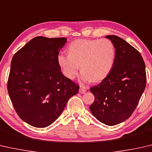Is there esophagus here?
Instances as JSON below:
<instances>
[{"instance_id": "obj_1", "label": "esophagus", "mask_w": 152, "mask_h": 152, "mask_svg": "<svg viewBox=\"0 0 152 152\" xmlns=\"http://www.w3.org/2000/svg\"><path fill=\"white\" fill-rule=\"evenodd\" d=\"M87 89H88V88H86V87H83L81 86L80 88H79V93L81 94H85L86 92Z\"/></svg>"}]
</instances>
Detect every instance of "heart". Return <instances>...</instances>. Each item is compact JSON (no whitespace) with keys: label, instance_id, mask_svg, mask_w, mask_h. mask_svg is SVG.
<instances>
[{"label":"heart","instance_id":"b5f03b06","mask_svg":"<svg viewBox=\"0 0 152 152\" xmlns=\"http://www.w3.org/2000/svg\"><path fill=\"white\" fill-rule=\"evenodd\" d=\"M68 53H60L58 64L67 78L73 79L82 70L83 82L99 81L105 79L113 68L116 50L110 39H77L69 44Z\"/></svg>","mask_w":152,"mask_h":152}]
</instances>
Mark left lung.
I'll return each mask as SVG.
<instances>
[{"instance_id": "8db88e82", "label": "left lung", "mask_w": 152, "mask_h": 152, "mask_svg": "<svg viewBox=\"0 0 152 152\" xmlns=\"http://www.w3.org/2000/svg\"><path fill=\"white\" fill-rule=\"evenodd\" d=\"M116 50L113 68L98 86L90 88L95 96L89 110L97 120L108 126L130 117L145 88V66L140 53L123 39L106 36Z\"/></svg>"}]
</instances>
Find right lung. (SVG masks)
I'll return each mask as SVG.
<instances>
[{
  "label": "right lung",
  "mask_w": 152,
  "mask_h": 152,
  "mask_svg": "<svg viewBox=\"0 0 152 152\" xmlns=\"http://www.w3.org/2000/svg\"><path fill=\"white\" fill-rule=\"evenodd\" d=\"M65 38L38 36L12 58L8 92L15 110L29 125L44 128L53 123L79 86L66 77L57 61Z\"/></svg>",
  "instance_id": "right-lung-1"
}]
</instances>
